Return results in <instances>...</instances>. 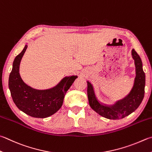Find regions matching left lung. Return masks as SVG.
Masks as SVG:
<instances>
[{
    "mask_svg": "<svg viewBox=\"0 0 152 152\" xmlns=\"http://www.w3.org/2000/svg\"><path fill=\"white\" fill-rule=\"evenodd\" d=\"M132 57L136 67V77L132 89L128 95L113 105H106L99 102L94 93L93 85L87 81V95L89 105L99 115L106 118L118 120L124 118L135 111L141 104L144 96L145 75L143 71L142 59L134 49Z\"/></svg>",
    "mask_w": 152,
    "mask_h": 152,
    "instance_id": "obj_1",
    "label": "left lung"
}]
</instances>
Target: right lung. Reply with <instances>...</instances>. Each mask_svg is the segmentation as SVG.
I'll use <instances>...</instances> for the list:
<instances>
[{"mask_svg": "<svg viewBox=\"0 0 152 152\" xmlns=\"http://www.w3.org/2000/svg\"><path fill=\"white\" fill-rule=\"evenodd\" d=\"M27 48L26 44L14 60L8 87L14 104L23 113L34 118H47L60 109L65 93L78 77H65L55 87L45 90L30 87L23 81L19 73L20 64Z\"/></svg>", "mask_w": 152, "mask_h": 152, "instance_id": "1", "label": "right lung"}]
</instances>
